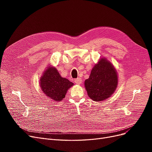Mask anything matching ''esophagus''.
Instances as JSON below:
<instances>
[{"instance_id": "esophagus-1", "label": "esophagus", "mask_w": 152, "mask_h": 152, "mask_svg": "<svg viewBox=\"0 0 152 152\" xmlns=\"http://www.w3.org/2000/svg\"><path fill=\"white\" fill-rule=\"evenodd\" d=\"M74 82H75V83L77 84H80L82 83V79H80V78H77V79H75Z\"/></svg>"}]
</instances>
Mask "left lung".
<instances>
[{
  "label": "left lung",
  "instance_id": "1",
  "mask_svg": "<svg viewBox=\"0 0 152 152\" xmlns=\"http://www.w3.org/2000/svg\"><path fill=\"white\" fill-rule=\"evenodd\" d=\"M118 82L117 72L113 64L106 58H101L91 70L84 86L89 97L98 102L109 98L115 93Z\"/></svg>",
  "mask_w": 152,
  "mask_h": 152
}]
</instances>
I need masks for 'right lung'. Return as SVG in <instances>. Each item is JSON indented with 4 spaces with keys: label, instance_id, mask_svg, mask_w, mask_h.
I'll return each instance as SVG.
<instances>
[{
    "label": "right lung",
    "instance_id": "add662e5",
    "mask_svg": "<svg viewBox=\"0 0 152 152\" xmlns=\"http://www.w3.org/2000/svg\"><path fill=\"white\" fill-rule=\"evenodd\" d=\"M39 82L42 93L56 102L65 98L68 90L73 86L72 82L60 75L56 67L50 65L45 69Z\"/></svg>",
    "mask_w": 152,
    "mask_h": 152
}]
</instances>
